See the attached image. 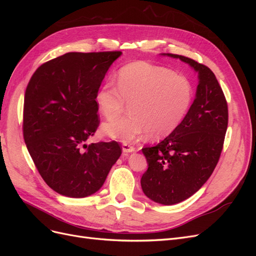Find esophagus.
Wrapping results in <instances>:
<instances>
[{"instance_id": "esophagus-1", "label": "esophagus", "mask_w": 256, "mask_h": 256, "mask_svg": "<svg viewBox=\"0 0 256 256\" xmlns=\"http://www.w3.org/2000/svg\"><path fill=\"white\" fill-rule=\"evenodd\" d=\"M134 146H132L131 144L128 143H122V152H134Z\"/></svg>"}]
</instances>
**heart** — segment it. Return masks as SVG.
<instances>
[{
    "label": "heart",
    "instance_id": "1",
    "mask_svg": "<svg viewBox=\"0 0 256 256\" xmlns=\"http://www.w3.org/2000/svg\"><path fill=\"white\" fill-rule=\"evenodd\" d=\"M192 100L193 86L188 78L143 60L122 67L116 84L106 80L95 95L99 112L109 120L120 118L129 104V116L102 126L104 134L122 142L144 132L150 138L172 134L187 115Z\"/></svg>",
    "mask_w": 256,
    "mask_h": 256
}]
</instances>
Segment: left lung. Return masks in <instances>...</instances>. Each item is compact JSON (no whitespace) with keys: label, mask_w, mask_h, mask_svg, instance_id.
<instances>
[{"label":"left lung","mask_w":256,"mask_h":256,"mask_svg":"<svg viewBox=\"0 0 256 256\" xmlns=\"http://www.w3.org/2000/svg\"><path fill=\"white\" fill-rule=\"evenodd\" d=\"M198 72L194 102L173 132L142 152L148 168L141 178L144 194L162 205L189 198L207 182L218 164L226 138L228 102L214 74L207 66L178 54Z\"/></svg>","instance_id":"8db88e82"}]
</instances>
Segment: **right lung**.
<instances>
[{"label": "right lung", "mask_w": 256, "mask_h": 256, "mask_svg": "<svg viewBox=\"0 0 256 256\" xmlns=\"http://www.w3.org/2000/svg\"><path fill=\"white\" fill-rule=\"evenodd\" d=\"M120 51L69 52L36 69L24 95L23 138L42 180L62 196L94 194L122 150L88 145L99 126L96 92Z\"/></svg>", "instance_id": "right-lung-1"}]
</instances>
